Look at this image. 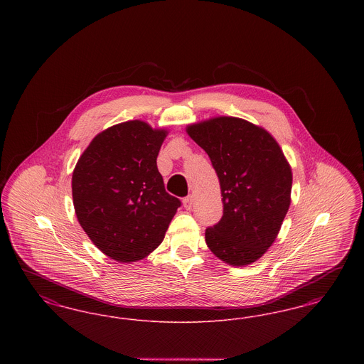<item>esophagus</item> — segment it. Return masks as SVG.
I'll return each mask as SVG.
<instances>
[{
    "mask_svg": "<svg viewBox=\"0 0 364 364\" xmlns=\"http://www.w3.org/2000/svg\"><path fill=\"white\" fill-rule=\"evenodd\" d=\"M183 205H184V208H187V210H191L192 206H193V196H192V195L186 196V198L183 199Z\"/></svg>",
    "mask_w": 364,
    "mask_h": 364,
    "instance_id": "esophagus-1",
    "label": "esophagus"
}]
</instances>
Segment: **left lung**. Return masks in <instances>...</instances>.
<instances>
[{"label":"left lung","instance_id":"obj_1","mask_svg":"<svg viewBox=\"0 0 364 364\" xmlns=\"http://www.w3.org/2000/svg\"><path fill=\"white\" fill-rule=\"evenodd\" d=\"M210 156L220 180L224 215L206 229L210 251L245 266L267 251L291 205L292 171L276 139L237 117H214L187 127Z\"/></svg>","mask_w":364,"mask_h":364}]
</instances>
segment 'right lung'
Segmentation results:
<instances>
[{
    "label": "right lung",
    "mask_w": 364,
    "mask_h": 364,
    "mask_svg": "<svg viewBox=\"0 0 364 364\" xmlns=\"http://www.w3.org/2000/svg\"><path fill=\"white\" fill-rule=\"evenodd\" d=\"M140 120L98 134L72 174L77 221L112 259L146 258L162 242L181 202L165 191L156 156L166 138Z\"/></svg>",
    "instance_id": "1"
}]
</instances>
